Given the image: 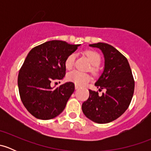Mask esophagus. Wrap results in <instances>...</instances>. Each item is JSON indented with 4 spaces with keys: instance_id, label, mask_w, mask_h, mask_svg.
I'll use <instances>...</instances> for the list:
<instances>
[{
    "instance_id": "esophagus-1",
    "label": "esophagus",
    "mask_w": 151,
    "mask_h": 151,
    "mask_svg": "<svg viewBox=\"0 0 151 151\" xmlns=\"http://www.w3.org/2000/svg\"><path fill=\"white\" fill-rule=\"evenodd\" d=\"M80 88V85H76V84H75V89H76V90L79 89V88Z\"/></svg>"
}]
</instances>
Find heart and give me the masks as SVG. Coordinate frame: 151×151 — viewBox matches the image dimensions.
<instances>
[{
  "mask_svg": "<svg viewBox=\"0 0 151 151\" xmlns=\"http://www.w3.org/2000/svg\"><path fill=\"white\" fill-rule=\"evenodd\" d=\"M85 55L87 56V58L93 66H97L101 63V57L96 52L88 50V51L85 52ZM75 54H71L66 58V60H65V67L66 68V69L69 70L73 68L74 62H75ZM93 69L95 70V68H93ZM66 78L68 81L74 83V84L78 85L80 86H83L90 81L91 76L88 74H85V73L80 72L77 70H74V71H71L67 74Z\"/></svg>",
  "mask_w": 151,
  "mask_h": 151,
  "instance_id": "b5f03b06",
  "label": "heart"
}]
</instances>
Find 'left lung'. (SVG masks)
I'll list each match as a JSON object with an SVG mask.
<instances>
[{"instance_id":"left-lung-1","label":"left lung","mask_w":151,"mask_h":151,"mask_svg":"<svg viewBox=\"0 0 151 151\" xmlns=\"http://www.w3.org/2000/svg\"><path fill=\"white\" fill-rule=\"evenodd\" d=\"M100 49L104 57L103 73L95 85L98 92L89 90V98L83 102L82 109L85 116L97 123L115 121L128 109L133 97L134 80L128 60L118 50L106 43L89 45Z\"/></svg>"}]
</instances>
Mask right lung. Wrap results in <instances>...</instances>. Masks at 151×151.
Listing matches in <instances>:
<instances>
[{"label":"right lung","instance_id":"add662e5","mask_svg":"<svg viewBox=\"0 0 151 151\" xmlns=\"http://www.w3.org/2000/svg\"><path fill=\"white\" fill-rule=\"evenodd\" d=\"M79 46L52 40L29 52L19 71L17 83L22 104L35 118L52 119L65 109L74 91V84L68 82L57 88L50 84L64 77L65 60Z\"/></svg>","mask_w":151,"mask_h":151}]
</instances>
